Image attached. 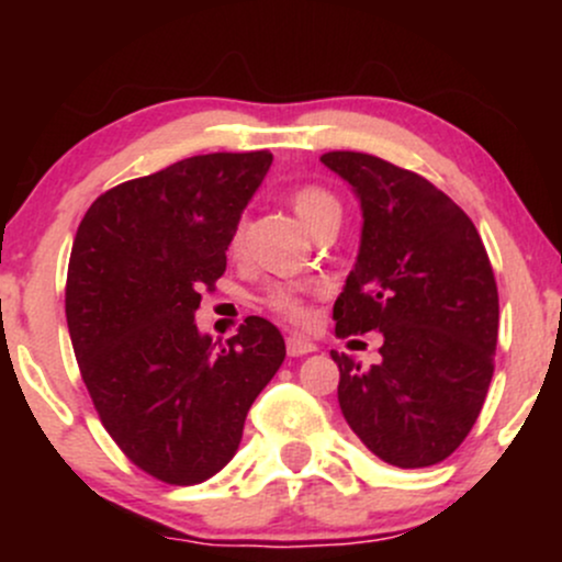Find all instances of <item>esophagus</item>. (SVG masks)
I'll use <instances>...</instances> for the list:
<instances>
[{"mask_svg":"<svg viewBox=\"0 0 562 562\" xmlns=\"http://www.w3.org/2000/svg\"><path fill=\"white\" fill-rule=\"evenodd\" d=\"M317 351V346L312 344V340L301 338V335H290L288 338V353L290 357H306V353Z\"/></svg>","mask_w":562,"mask_h":562,"instance_id":"obj_1","label":"esophagus"}]
</instances>
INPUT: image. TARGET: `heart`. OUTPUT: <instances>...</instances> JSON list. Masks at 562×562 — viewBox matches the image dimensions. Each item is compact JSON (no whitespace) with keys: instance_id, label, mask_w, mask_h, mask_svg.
Returning <instances> with one entry per match:
<instances>
[{"instance_id":"1","label":"heart","mask_w":562,"mask_h":562,"mask_svg":"<svg viewBox=\"0 0 562 562\" xmlns=\"http://www.w3.org/2000/svg\"><path fill=\"white\" fill-rule=\"evenodd\" d=\"M290 205H293L295 214H299L301 222L312 232L317 229L325 218L340 216V203L335 200L333 192H327L325 187L317 184L299 187V190L290 195ZM240 240L243 227H237L235 235H232V248H237ZM319 290L322 285H272L267 290V295H263V303H267L274 314H280V317L295 322V325H303V322H308V317H312V314H308V295L319 293Z\"/></svg>"}]
</instances>
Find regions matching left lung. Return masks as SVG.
Returning <instances> with one entry per match:
<instances>
[{"mask_svg": "<svg viewBox=\"0 0 562 562\" xmlns=\"http://www.w3.org/2000/svg\"><path fill=\"white\" fill-rule=\"evenodd\" d=\"M362 203V245L333 306L335 335L380 330V362L340 370L346 423L380 460L428 468L465 441L494 375L499 295L465 211L415 171L367 153L322 156Z\"/></svg>", "mask_w": 562, "mask_h": 562, "instance_id": "8db88e82", "label": "left lung"}]
</instances>
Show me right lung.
<instances>
[{
    "label": "right lung",
    "instance_id": "add662e5",
    "mask_svg": "<svg viewBox=\"0 0 562 562\" xmlns=\"http://www.w3.org/2000/svg\"><path fill=\"white\" fill-rule=\"evenodd\" d=\"M272 153H211L102 192L70 250L66 317L102 425L153 479L192 486L235 457L250 404L285 359L269 319L216 346L200 293L227 269Z\"/></svg>",
    "mask_w": 562,
    "mask_h": 562
}]
</instances>
